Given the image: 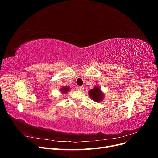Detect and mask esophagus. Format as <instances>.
<instances>
[{"label": "esophagus", "mask_w": 158, "mask_h": 158, "mask_svg": "<svg viewBox=\"0 0 158 158\" xmlns=\"http://www.w3.org/2000/svg\"><path fill=\"white\" fill-rule=\"evenodd\" d=\"M77 89L79 90V91H82L84 89V88L82 86H78Z\"/></svg>", "instance_id": "34e87169"}]
</instances>
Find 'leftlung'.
<instances>
[{
	"label": "left lung",
	"instance_id": "1",
	"mask_svg": "<svg viewBox=\"0 0 158 158\" xmlns=\"http://www.w3.org/2000/svg\"><path fill=\"white\" fill-rule=\"evenodd\" d=\"M89 97L95 102H102L104 98V94L99 86H95L88 92Z\"/></svg>",
	"mask_w": 158,
	"mask_h": 158
}]
</instances>
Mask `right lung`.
Instances as JSON below:
<instances>
[{
	"label": "right lung",
	"mask_w": 158,
	"mask_h": 158,
	"mask_svg": "<svg viewBox=\"0 0 158 158\" xmlns=\"http://www.w3.org/2000/svg\"><path fill=\"white\" fill-rule=\"evenodd\" d=\"M70 88L69 87H67V86H64V87H62L60 88V91L62 94H66L70 90Z\"/></svg>",
	"instance_id": "obj_1"
}]
</instances>
